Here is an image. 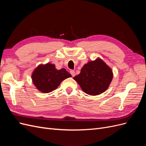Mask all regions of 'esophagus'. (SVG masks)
<instances>
[{
  "label": "esophagus",
  "mask_w": 146,
  "mask_h": 146,
  "mask_svg": "<svg viewBox=\"0 0 146 146\" xmlns=\"http://www.w3.org/2000/svg\"><path fill=\"white\" fill-rule=\"evenodd\" d=\"M70 74L72 75V77H74L75 76H76V72H75V71L74 70H71L70 71Z\"/></svg>",
  "instance_id": "34e87169"
}]
</instances>
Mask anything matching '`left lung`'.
Masks as SVG:
<instances>
[{
	"mask_svg": "<svg viewBox=\"0 0 146 146\" xmlns=\"http://www.w3.org/2000/svg\"><path fill=\"white\" fill-rule=\"evenodd\" d=\"M113 77L111 68L104 61L98 58L84 64L80 73L73 78L84 92L90 96H97L108 89Z\"/></svg>",
	"mask_w": 146,
	"mask_h": 146,
	"instance_id": "1",
	"label": "left lung"
}]
</instances>
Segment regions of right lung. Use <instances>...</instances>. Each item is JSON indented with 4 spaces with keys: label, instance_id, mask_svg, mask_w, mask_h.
I'll list each match as a JSON object with an SVG mask.
<instances>
[{
    "label": "right lung",
    "instance_id": "right-lung-1",
    "mask_svg": "<svg viewBox=\"0 0 146 146\" xmlns=\"http://www.w3.org/2000/svg\"><path fill=\"white\" fill-rule=\"evenodd\" d=\"M71 77L65 69H56L55 64L50 63L38 65L32 74L33 85L43 93H48L56 90L61 82Z\"/></svg>",
    "mask_w": 146,
    "mask_h": 146
}]
</instances>
